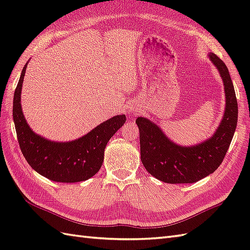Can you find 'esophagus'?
Masks as SVG:
<instances>
[{"instance_id": "obj_1", "label": "esophagus", "mask_w": 250, "mask_h": 250, "mask_svg": "<svg viewBox=\"0 0 250 250\" xmlns=\"http://www.w3.org/2000/svg\"><path fill=\"white\" fill-rule=\"evenodd\" d=\"M130 111L132 112V113H139L140 111V108L137 106V105H133V106H131V108H130Z\"/></svg>"}]
</instances>
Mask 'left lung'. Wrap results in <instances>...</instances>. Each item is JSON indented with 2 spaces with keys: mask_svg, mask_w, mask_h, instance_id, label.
I'll return each instance as SVG.
<instances>
[{
  "mask_svg": "<svg viewBox=\"0 0 250 250\" xmlns=\"http://www.w3.org/2000/svg\"><path fill=\"white\" fill-rule=\"evenodd\" d=\"M208 56L222 76L226 108L220 126L209 140L194 146L172 142L153 122L139 117L141 161L150 175L167 184H193L221 166L232 141L237 123V101L226 64L215 54Z\"/></svg>",
  "mask_w": 250,
  "mask_h": 250,
  "instance_id": "obj_1",
  "label": "left lung"
}]
</instances>
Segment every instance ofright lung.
I'll return each mask as SVG.
<instances>
[{"instance_id": "obj_1", "label": "right lung", "mask_w": 250, "mask_h": 250, "mask_svg": "<svg viewBox=\"0 0 250 250\" xmlns=\"http://www.w3.org/2000/svg\"><path fill=\"white\" fill-rule=\"evenodd\" d=\"M24 66L14 95L13 115L22 154L36 172L57 182H78L92 177L104 161L105 147L110 138L125 123V114L115 115L86 136L71 142H54L30 129L21 108Z\"/></svg>"}]
</instances>
